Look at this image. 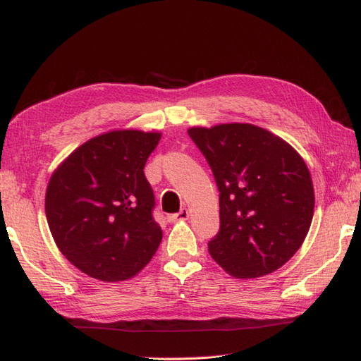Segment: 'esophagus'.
Masks as SVG:
<instances>
[{
	"mask_svg": "<svg viewBox=\"0 0 361 361\" xmlns=\"http://www.w3.org/2000/svg\"><path fill=\"white\" fill-rule=\"evenodd\" d=\"M188 219H189V211H188L186 208H183L180 212H176V214H171V216H169V220H171V221L188 220Z\"/></svg>",
	"mask_w": 361,
	"mask_h": 361,
	"instance_id": "obj_1",
	"label": "esophagus"
}]
</instances>
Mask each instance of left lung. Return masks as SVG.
Masks as SVG:
<instances>
[{
	"instance_id": "obj_1",
	"label": "left lung",
	"mask_w": 361,
	"mask_h": 361,
	"mask_svg": "<svg viewBox=\"0 0 361 361\" xmlns=\"http://www.w3.org/2000/svg\"><path fill=\"white\" fill-rule=\"evenodd\" d=\"M220 198V229L211 257L239 279L273 273L309 233L315 192L302 157L282 137L252 124L192 127Z\"/></svg>"
}]
</instances>
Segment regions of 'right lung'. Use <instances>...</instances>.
<instances>
[{"label": "right lung", "instance_id": "1", "mask_svg": "<svg viewBox=\"0 0 361 361\" xmlns=\"http://www.w3.org/2000/svg\"><path fill=\"white\" fill-rule=\"evenodd\" d=\"M158 132L113 130L75 149L48 183L44 211L62 255L91 278H133L155 255L163 231L144 175Z\"/></svg>", "mask_w": 361, "mask_h": 361}]
</instances>
